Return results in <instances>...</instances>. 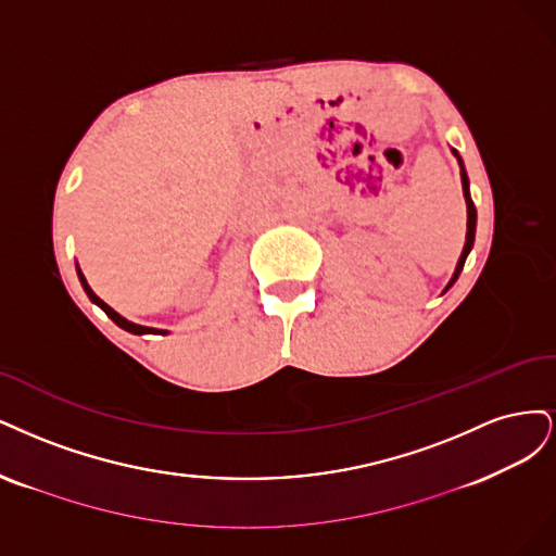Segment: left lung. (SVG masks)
I'll list each match as a JSON object with an SVG mask.
<instances>
[{"label":"left lung","instance_id":"8db88e82","mask_svg":"<svg viewBox=\"0 0 556 556\" xmlns=\"http://www.w3.org/2000/svg\"><path fill=\"white\" fill-rule=\"evenodd\" d=\"M453 154L457 156L459 175H462V191H464V201H467V240H464V249H462L459 261H457V265H455V273H453L451 281H447V286L443 289V293H445L447 289H451V286L457 281V277H459V273H462V267H464V261H467L469 252L473 249V240H476V219H478L476 205H473V201H471V191H469V175H467V168H464V161H462L459 152H457V150H453Z\"/></svg>","mask_w":556,"mask_h":556}]
</instances>
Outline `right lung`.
I'll return each mask as SVG.
<instances>
[{
    "mask_svg": "<svg viewBox=\"0 0 556 556\" xmlns=\"http://www.w3.org/2000/svg\"><path fill=\"white\" fill-rule=\"evenodd\" d=\"M76 273H78V279H80V283H83V291L87 293V298L92 300L97 307H101L103 312H105V316H109L115 326H119L122 330H127V332H131V334H152V332H159V334H168V330H156V328H148V326H138V324H134V320H129V318H124L122 314H117L113 307H109V304H105L92 289H89V283H87V279H85V275H83V270H80V265L76 263Z\"/></svg>",
    "mask_w": 556,
    "mask_h": 556,
    "instance_id": "obj_1",
    "label": "right lung"
}]
</instances>
